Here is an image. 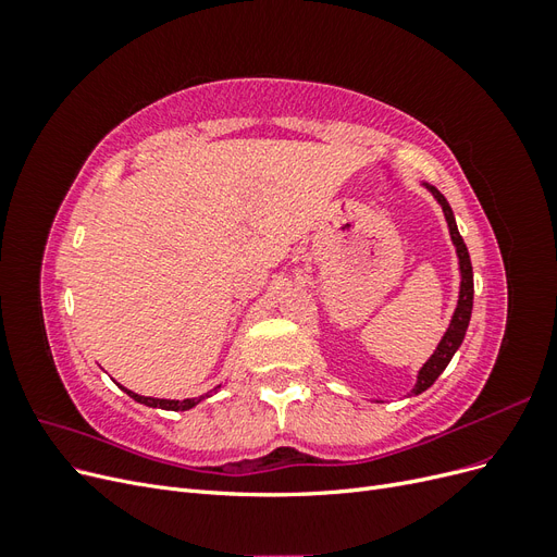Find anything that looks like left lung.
Listing matches in <instances>:
<instances>
[{
	"label": "left lung",
	"mask_w": 557,
	"mask_h": 557,
	"mask_svg": "<svg viewBox=\"0 0 557 557\" xmlns=\"http://www.w3.org/2000/svg\"><path fill=\"white\" fill-rule=\"evenodd\" d=\"M425 188L432 193V197L440 201V207L444 211V218L448 223V232H450V242L455 246V256H458V269H460V293H458V305H455V311L450 315V323L442 336V342L436 344L434 352L430 356V360L418 369L416 374V385L411 387V395H420L425 393L428 387L442 376L444 369L448 367L450 358L455 356V350L460 348L467 327H469V318H471V307H474V272H471V260H469V250L460 237L458 225H455V215L453 209L446 201V197L430 185L428 181H420Z\"/></svg>",
	"instance_id": "left-lung-1"
}]
</instances>
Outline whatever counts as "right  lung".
Segmentation results:
<instances>
[{"label": "right lung", "instance_id": "obj_1", "mask_svg": "<svg viewBox=\"0 0 557 557\" xmlns=\"http://www.w3.org/2000/svg\"><path fill=\"white\" fill-rule=\"evenodd\" d=\"M117 387H121V391H125L134 401L146 404V407H153V409H164V411H188V409L197 407L201 399L209 397V395H201L197 399H158V397H144V395L132 393V391H127V387H123L121 383H117Z\"/></svg>", "mask_w": 557, "mask_h": 557}]
</instances>
